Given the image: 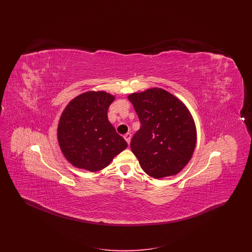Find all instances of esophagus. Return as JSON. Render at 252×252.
<instances>
[{"label":"esophagus","mask_w":252,"mask_h":252,"mask_svg":"<svg viewBox=\"0 0 252 252\" xmlns=\"http://www.w3.org/2000/svg\"><path fill=\"white\" fill-rule=\"evenodd\" d=\"M124 138H125V140L126 141L127 144H130V141H131V134H130V133H126V134L124 136Z\"/></svg>","instance_id":"obj_1"}]
</instances>
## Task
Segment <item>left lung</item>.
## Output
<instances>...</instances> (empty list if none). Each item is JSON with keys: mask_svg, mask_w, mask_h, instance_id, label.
I'll return each instance as SVG.
<instances>
[{"mask_svg": "<svg viewBox=\"0 0 252 252\" xmlns=\"http://www.w3.org/2000/svg\"><path fill=\"white\" fill-rule=\"evenodd\" d=\"M141 122L130 147L144 172L161 179L179 174L192 158L196 127L178 97L160 88L127 96Z\"/></svg>", "mask_w": 252, "mask_h": 252, "instance_id": "1", "label": "left lung"}]
</instances>
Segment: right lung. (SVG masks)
<instances>
[{"label": "right lung", "instance_id": "obj_1", "mask_svg": "<svg viewBox=\"0 0 252 252\" xmlns=\"http://www.w3.org/2000/svg\"><path fill=\"white\" fill-rule=\"evenodd\" d=\"M115 96L90 91L74 97L61 113L58 142L66 159L75 167L97 172L127 147L108 119Z\"/></svg>", "mask_w": 252, "mask_h": 252}]
</instances>
